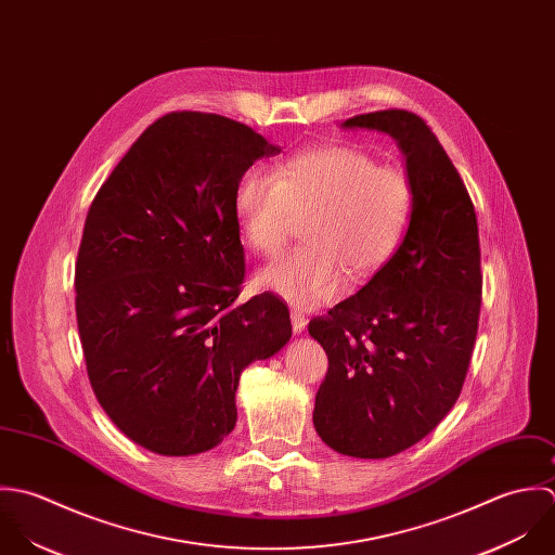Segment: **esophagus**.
I'll return each instance as SVG.
<instances>
[{"instance_id": "esophagus-1", "label": "esophagus", "mask_w": 555, "mask_h": 555, "mask_svg": "<svg viewBox=\"0 0 555 555\" xmlns=\"http://www.w3.org/2000/svg\"><path fill=\"white\" fill-rule=\"evenodd\" d=\"M292 328H294V333L300 334L305 328H307V318H305V313H300V311H292Z\"/></svg>"}]
</instances>
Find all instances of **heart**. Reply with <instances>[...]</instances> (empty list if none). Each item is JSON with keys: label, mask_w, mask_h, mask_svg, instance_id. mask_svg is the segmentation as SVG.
<instances>
[{"label": "heart", "mask_w": 555, "mask_h": 555, "mask_svg": "<svg viewBox=\"0 0 555 555\" xmlns=\"http://www.w3.org/2000/svg\"><path fill=\"white\" fill-rule=\"evenodd\" d=\"M233 210L248 246L274 257L294 219L305 244L268 266L259 283L296 307L333 300L349 281L373 276L399 246L412 212L410 178L347 143L302 150L272 167L248 169L235 184Z\"/></svg>", "instance_id": "heart-1"}]
</instances>
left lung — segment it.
<instances>
[{
    "label": "left lung",
    "instance_id": "8db88e82",
    "mask_svg": "<svg viewBox=\"0 0 555 555\" xmlns=\"http://www.w3.org/2000/svg\"><path fill=\"white\" fill-rule=\"evenodd\" d=\"M343 128L390 134L405 156L412 215L403 242L373 279L309 334L328 353L313 425L333 450L386 459L429 436L465 382L480 315L474 204L416 113H364Z\"/></svg>",
    "mask_w": 555,
    "mask_h": 555
}]
</instances>
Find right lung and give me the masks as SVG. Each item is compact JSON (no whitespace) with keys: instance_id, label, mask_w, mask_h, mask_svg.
<instances>
[{"instance_id":"obj_1","label":"right lung","mask_w":555,"mask_h":555,"mask_svg":"<svg viewBox=\"0 0 555 555\" xmlns=\"http://www.w3.org/2000/svg\"><path fill=\"white\" fill-rule=\"evenodd\" d=\"M279 152L229 117L169 113L130 145L90 206L75 268L88 377L115 427L156 454L219 446L235 427L240 373L292 338L279 296L235 302V184Z\"/></svg>"}]
</instances>
